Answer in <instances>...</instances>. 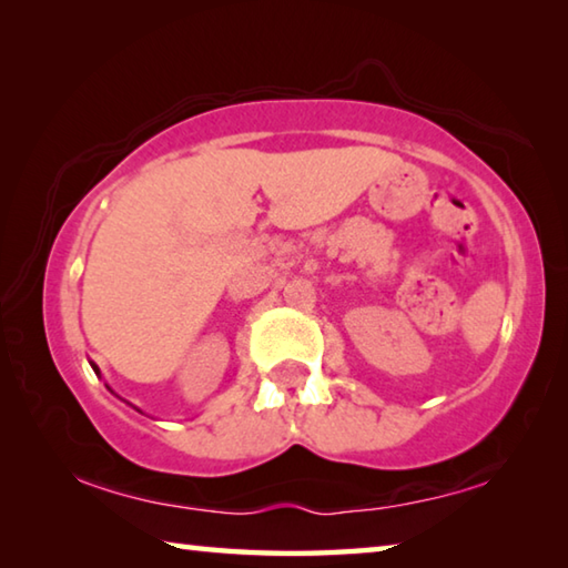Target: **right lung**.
Instances as JSON below:
<instances>
[{"label":"right lung","mask_w":568,"mask_h":568,"mask_svg":"<svg viewBox=\"0 0 568 568\" xmlns=\"http://www.w3.org/2000/svg\"><path fill=\"white\" fill-rule=\"evenodd\" d=\"M92 368H94V373H98V365H92Z\"/></svg>","instance_id":"obj_1"}]
</instances>
